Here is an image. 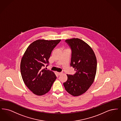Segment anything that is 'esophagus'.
Here are the masks:
<instances>
[{"label": "esophagus", "instance_id": "34e87169", "mask_svg": "<svg viewBox=\"0 0 121 121\" xmlns=\"http://www.w3.org/2000/svg\"><path fill=\"white\" fill-rule=\"evenodd\" d=\"M57 74H58V75H60L61 74H62V73H59V72H57Z\"/></svg>", "mask_w": 121, "mask_h": 121}]
</instances>
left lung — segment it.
I'll list each match as a JSON object with an SVG mask.
<instances>
[{
	"label": "left lung",
	"mask_w": 121,
	"mask_h": 121,
	"mask_svg": "<svg viewBox=\"0 0 121 121\" xmlns=\"http://www.w3.org/2000/svg\"><path fill=\"white\" fill-rule=\"evenodd\" d=\"M72 49L70 66L76 71L74 75L67 74L68 80L63 83L66 91L73 96L86 92L95 78L97 62L91 47L78 38L66 39Z\"/></svg>",
	"instance_id": "8db88e82"
}]
</instances>
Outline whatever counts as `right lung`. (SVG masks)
<instances>
[{
    "instance_id": "obj_1",
    "label": "right lung",
    "mask_w": 121,
    "mask_h": 121,
    "mask_svg": "<svg viewBox=\"0 0 121 121\" xmlns=\"http://www.w3.org/2000/svg\"><path fill=\"white\" fill-rule=\"evenodd\" d=\"M60 41L37 40L23 54L20 63L22 77L26 86L35 95L42 96L48 92L57 78L53 72L42 67L48 63L51 52Z\"/></svg>"
}]
</instances>
